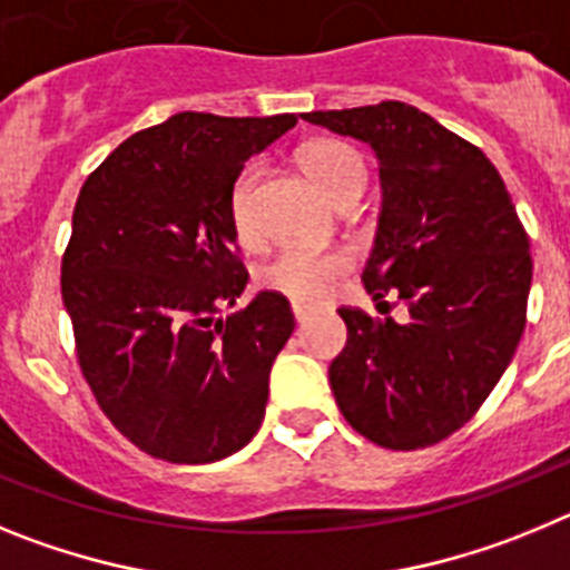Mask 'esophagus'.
<instances>
[{
	"label": "esophagus",
	"mask_w": 570,
	"mask_h": 570,
	"mask_svg": "<svg viewBox=\"0 0 570 570\" xmlns=\"http://www.w3.org/2000/svg\"><path fill=\"white\" fill-rule=\"evenodd\" d=\"M311 316H314V311H311L308 305H299V302H294V320L299 322V325H305Z\"/></svg>",
	"instance_id": "esophagus-1"
}]
</instances>
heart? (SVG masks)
Listing matches in <instances>:
<instances>
[{"instance_id":"obj_1","label":"heart","mask_w":570,"mask_h":570,"mask_svg":"<svg viewBox=\"0 0 570 570\" xmlns=\"http://www.w3.org/2000/svg\"><path fill=\"white\" fill-rule=\"evenodd\" d=\"M299 163L305 174L314 179L316 188L328 196L334 205L347 199V196H360L362 188H365V159L360 156V150L351 148L347 142H340V139H316V142L305 145L299 154ZM259 176V165H248L234 183V188H230V228H234L236 239L242 245H250L259 236L254 210V194ZM347 268H351V259L342 250L288 248L262 271V282L276 294H285L296 302H322L334 291V285Z\"/></svg>"}]
</instances>
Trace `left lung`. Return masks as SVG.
<instances>
[{"mask_svg":"<svg viewBox=\"0 0 570 570\" xmlns=\"http://www.w3.org/2000/svg\"><path fill=\"white\" fill-rule=\"evenodd\" d=\"M305 119L374 148L382 210L362 271L376 308L347 325L331 391L356 434L416 451L460 431L505 374L525 331L531 250L500 170L476 145L405 102L314 110Z\"/></svg>","mask_w":570,"mask_h":570,"instance_id":"left-lung-1","label":"left lung"}]
</instances>
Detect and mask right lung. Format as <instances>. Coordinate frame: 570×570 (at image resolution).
<instances>
[{
	"instance_id": "right-lung-1",
	"label": "right lung",
	"mask_w": 570,
	"mask_h": 570,
	"mask_svg": "<svg viewBox=\"0 0 570 570\" xmlns=\"http://www.w3.org/2000/svg\"><path fill=\"white\" fill-rule=\"evenodd\" d=\"M294 125L185 110L125 139L79 190L62 256L79 367L116 431L156 460H225L259 431L294 314L259 291L219 316L248 285L228 199Z\"/></svg>"
}]
</instances>
